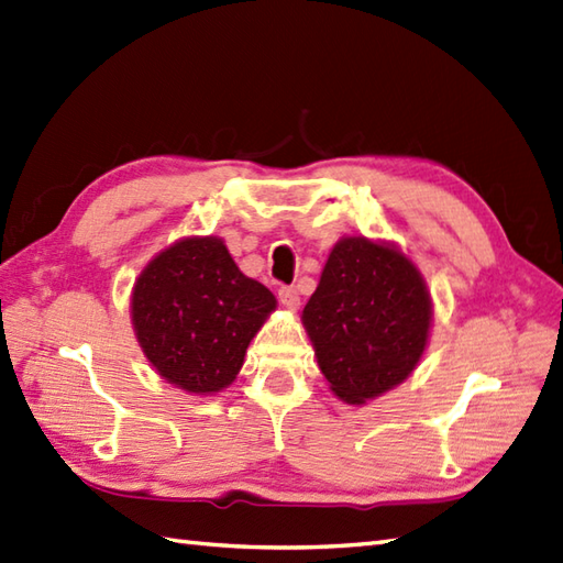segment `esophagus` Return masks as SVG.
Returning <instances> with one entry per match:
<instances>
[{"label":"esophagus","instance_id":"1","mask_svg":"<svg viewBox=\"0 0 563 563\" xmlns=\"http://www.w3.org/2000/svg\"><path fill=\"white\" fill-rule=\"evenodd\" d=\"M279 301H282L284 308L298 310V308H301V294H298L296 286H282V289H279Z\"/></svg>","mask_w":563,"mask_h":563}]
</instances>
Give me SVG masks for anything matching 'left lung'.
Returning <instances> with one entry per match:
<instances>
[{"instance_id":"8db88e82","label":"left lung","mask_w":563,"mask_h":563,"mask_svg":"<svg viewBox=\"0 0 563 563\" xmlns=\"http://www.w3.org/2000/svg\"><path fill=\"white\" fill-rule=\"evenodd\" d=\"M431 318V294L415 262L364 235H346L332 247L303 308L318 366L346 405H366L411 376Z\"/></svg>"}]
</instances>
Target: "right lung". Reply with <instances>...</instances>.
I'll list each match as a JSON object with an SVG mask.
<instances>
[{
	"mask_svg": "<svg viewBox=\"0 0 563 563\" xmlns=\"http://www.w3.org/2000/svg\"><path fill=\"white\" fill-rule=\"evenodd\" d=\"M277 298L245 277L217 235L158 253L132 289V324L148 364L185 393L229 387Z\"/></svg>",
	"mask_w": 563,
	"mask_h": 563,
	"instance_id": "right-lung-1",
	"label": "right lung"
}]
</instances>
